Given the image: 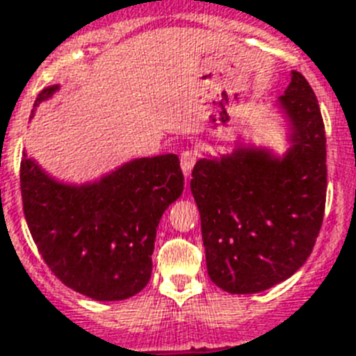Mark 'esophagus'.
<instances>
[{
  "instance_id": "esophagus-1",
  "label": "esophagus",
  "mask_w": 356,
  "mask_h": 356,
  "mask_svg": "<svg viewBox=\"0 0 356 356\" xmlns=\"http://www.w3.org/2000/svg\"><path fill=\"white\" fill-rule=\"evenodd\" d=\"M195 161H197V154L191 152V150H184L181 154V168H182V174L184 177H190L191 170H193Z\"/></svg>"
}]
</instances>
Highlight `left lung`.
<instances>
[{
  "label": "left lung",
  "mask_w": 356,
  "mask_h": 356,
  "mask_svg": "<svg viewBox=\"0 0 356 356\" xmlns=\"http://www.w3.org/2000/svg\"><path fill=\"white\" fill-rule=\"evenodd\" d=\"M278 106L289 120L284 158L238 147L191 172L207 273L220 289L252 294L296 273L316 245L326 202V136L318 99L291 72Z\"/></svg>",
  "instance_id": "8db88e82"
}]
</instances>
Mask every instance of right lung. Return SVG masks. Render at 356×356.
<instances>
[{"mask_svg": "<svg viewBox=\"0 0 356 356\" xmlns=\"http://www.w3.org/2000/svg\"><path fill=\"white\" fill-rule=\"evenodd\" d=\"M56 90L44 88L35 108ZM182 190L175 154L134 159L81 186L54 181L26 154L21 161L22 209L38 252L67 287L97 302L149 284L159 220Z\"/></svg>", "mask_w": 356, "mask_h": 356, "instance_id": "add662e5", "label": "right lung"}]
</instances>
